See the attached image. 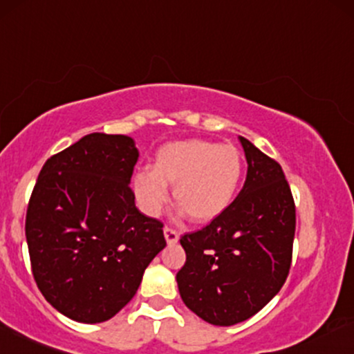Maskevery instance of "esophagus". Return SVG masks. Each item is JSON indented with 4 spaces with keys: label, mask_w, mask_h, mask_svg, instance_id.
Wrapping results in <instances>:
<instances>
[{
    "label": "esophagus",
    "mask_w": 354,
    "mask_h": 354,
    "mask_svg": "<svg viewBox=\"0 0 354 354\" xmlns=\"http://www.w3.org/2000/svg\"><path fill=\"white\" fill-rule=\"evenodd\" d=\"M163 231H165V237H166V242H168V244H174V242H178V239H180V234H178V231L174 227L166 225Z\"/></svg>",
    "instance_id": "obj_1"
}]
</instances>
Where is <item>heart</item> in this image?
Wrapping results in <instances>:
<instances>
[{
  "mask_svg": "<svg viewBox=\"0 0 354 354\" xmlns=\"http://www.w3.org/2000/svg\"><path fill=\"white\" fill-rule=\"evenodd\" d=\"M242 178V155L232 145L188 140L166 145L153 169L135 174V193L147 214H158L174 198L194 221H211L231 206Z\"/></svg>",
  "mask_w": 354,
  "mask_h": 354,
  "instance_id": "1",
  "label": "heart"
}]
</instances>
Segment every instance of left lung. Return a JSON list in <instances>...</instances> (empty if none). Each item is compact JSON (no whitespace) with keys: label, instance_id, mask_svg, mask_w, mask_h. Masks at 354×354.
I'll use <instances>...</instances> for the list:
<instances>
[{"label":"left lung","instance_id":"obj_1","mask_svg":"<svg viewBox=\"0 0 354 354\" xmlns=\"http://www.w3.org/2000/svg\"><path fill=\"white\" fill-rule=\"evenodd\" d=\"M244 188L206 227L181 236L186 262L176 274L185 305L218 326L241 323L279 293L292 263L295 203L282 166L239 136Z\"/></svg>","mask_w":354,"mask_h":354}]
</instances>
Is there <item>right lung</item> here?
<instances>
[{"label": "right lung", "instance_id": "1", "mask_svg": "<svg viewBox=\"0 0 354 354\" xmlns=\"http://www.w3.org/2000/svg\"><path fill=\"white\" fill-rule=\"evenodd\" d=\"M136 160L130 136L91 133L50 156L34 185L26 212L32 275L71 320H110L166 245L163 223L135 206Z\"/></svg>", "mask_w": 354, "mask_h": 354}]
</instances>
